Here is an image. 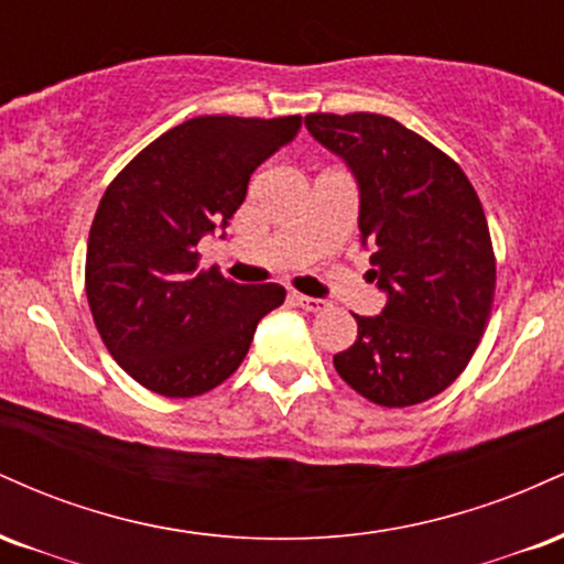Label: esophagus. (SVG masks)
Returning <instances> with one entry per match:
<instances>
[{"mask_svg":"<svg viewBox=\"0 0 564 564\" xmlns=\"http://www.w3.org/2000/svg\"><path fill=\"white\" fill-rule=\"evenodd\" d=\"M291 302L296 304V307L307 310V313H321V310H326V302L323 300H315V296H304V294H291Z\"/></svg>","mask_w":564,"mask_h":564,"instance_id":"1","label":"esophagus"}]
</instances>
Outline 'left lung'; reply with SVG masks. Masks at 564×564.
<instances>
[{"label":"left lung","mask_w":564,"mask_h":564,"mask_svg":"<svg viewBox=\"0 0 564 564\" xmlns=\"http://www.w3.org/2000/svg\"><path fill=\"white\" fill-rule=\"evenodd\" d=\"M310 134L360 185V232L387 304L334 355L355 392L384 408L435 398L469 366L496 294L488 219L462 166L381 113H310Z\"/></svg>","instance_id":"1"}]
</instances>
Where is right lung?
<instances>
[{"instance_id":"obj_1","label":"right lung","mask_w":564,"mask_h":564,"mask_svg":"<svg viewBox=\"0 0 564 564\" xmlns=\"http://www.w3.org/2000/svg\"><path fill=\"white\" fill-rule=\"evenodd\" d=\"M302 116H198L172 127L111 180L87 241L84 289L102 345L145 390L196 398L223 384L286 289L198 270L196 246L228 225L249 177L289 145Z\"/></svg>"}]
</instances>
